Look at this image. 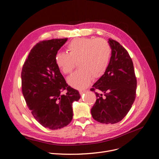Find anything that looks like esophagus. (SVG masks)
<instances>
[{"instance_id":"esophagus-1","label":"esophagus","mask_w":159,"mask_h":159,"mask_svg":"<svg viewBox=\"0 0 159 159\" xmlns=\"http://www.w3.org/2000/svg\"><path fill=\"white\" fill-rule=\"evenodd\" d=\"M85 92V90H80V95H83Z\"/></svg>"}]
</instances>
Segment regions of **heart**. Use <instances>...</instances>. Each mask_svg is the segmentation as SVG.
<instances>
[{
	"mask_svg": "<svg viewBox=\"0 0 159 159\" xmlns=\"http://www.w3.org/2000/svg\"><path fill=\"white\" fill-rule=\"evenodd\" d=\"M67 52L57 53L55 63L64 74H69L78 61L80 68L68 78V84L77 89H83L92 79L103 76L109 65L111 48L103 39L79 38L72 40L67 46Z\"/></svg>",
	"mask_w": 159,
	"mask_h": 159,
	"instance_id": "b5f03b06",
	"label": "heart"
}]
</instances>
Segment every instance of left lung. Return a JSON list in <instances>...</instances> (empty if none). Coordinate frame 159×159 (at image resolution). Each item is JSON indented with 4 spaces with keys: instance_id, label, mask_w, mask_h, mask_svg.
<instances>
[{
    "instance_id": "left-lung-1",
    "label": "left lung",
    "mask_w": 159,
    "mask_h": 159,
    "mask_svg": "<svg viewBox=\"0 0 159 159\" xmlns=\"http://www.w3.org/2000/svg\"><path fill=\"white\" fill-rule=\"evenodd\" d=\"M111 56L107 70L90 90L97 89V100L91 109L93 118L101 123H117L126 116L136 97L137 79L128 52L117 41L109 39Z\"/></svg>"
}]
</instances>
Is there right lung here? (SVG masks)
Instances as JSON below:
<instances>
[{"instance_id":"add662e5","label":"right lung","mask_w":159,"mask_h":159,"mask_svg":"<svg viewBox=\"0 0 159 159\" xmlns=\"http://www.w3.org/2000/svg\"><path fill=\"white\" fill-rule=\"evenodd\" d=\"M68 38L40 42L34 46L23 65L22 90L36 121L52 130L63 128L73 117L72 103L80 98L55 63V56ZM66 91V94L61 92Z\"/></svg>"}]
</instances>
